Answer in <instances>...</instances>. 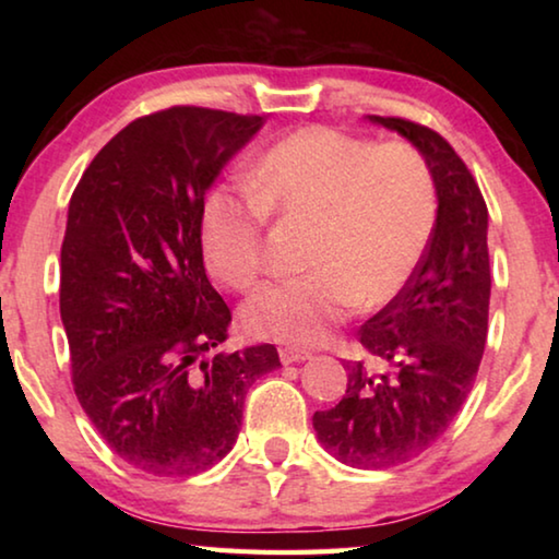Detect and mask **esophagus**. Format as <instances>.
I'll use <instances>...</instances> for the list:
<instances>
[{"mask_svg": "<svg viewBox=\"0 0 559 559\" xmlns=\"http://www.w3.org/2000/svg\"><path fill=\"white\" fill-rule=\"evenodd\" d=\"M278 355H281V362L283 365H293V362H306V359H310L313 357V353H310V349H302V347H281L278 349Z\"/></svg>", "mask_w": 559, "mask_h": 559, "instance_id": "obj_1", "label": "esophagus"}]
</instances>
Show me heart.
Wrapping results in <instances>:
<instances>
[{
	"mask_svg": "<svg viewBox=\"0 0 559 559\" xmlns=\"http://www.w3.org/2000/svg\"><path fill=\"white\" fill-rule=\"evenodd\" d=\"M246 189L216 187L200 216L204 263L236 290L263 273L271 219L308 224L296 278L263 286L243 306L259 337L290 345L325 340L355 306L370 310L400 296L431 241L439 185L419 147L330 126L276 140L246 169Z\"/></svg>",
	"mask_w": 559,
	"mask_h": 559,
	"instance_id": "heart-1",
	"label": "heart"
}]
</instances>
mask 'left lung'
Returning a JSON list of instances; mask_svg holds the SVG:
<instances>
[{
	"mask_svg": "<svg viewBox=\"0 0 559 559\" xmlns=\"http://www.w3.org/2000/svg\"><path fill=\"white\" fill-rule=\"evenodd\" d=\"M421 150L439 185V216L419 266L400 296L357 330L384 365L347 362V390L313 427L337 461L355 468L400 466L427 451L456 419L488 337V206L447 138L421 122L370 116Z\"/></svg>",
	"mask_w": 559,
	"mask_h": 559,
	"instance_id": "8db88e82",
	"label": "left lung"
}]
</instances>
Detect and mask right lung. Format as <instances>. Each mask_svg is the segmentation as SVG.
Masks as SVG:
<instances>
[{
  "instance_id": "1",
  "label": "right lung",
  "mask_w": 559,
  "mask_h": 559,
  "mask_svg": "<svg viewBox=\"0 0 559 559\" xmlns=\"http://www.w3.org/2000/svg\"><path fill=\"white\" fill-rule=\"evenodd\" d=\"M263 116L173 106L122 128L69 202L61 320L71 380L103 441L153 476L231 451L243 400L281 367L273 345L224 353L231 310L206 278L200 216Z\"/></svg>"
}]
</instances>
